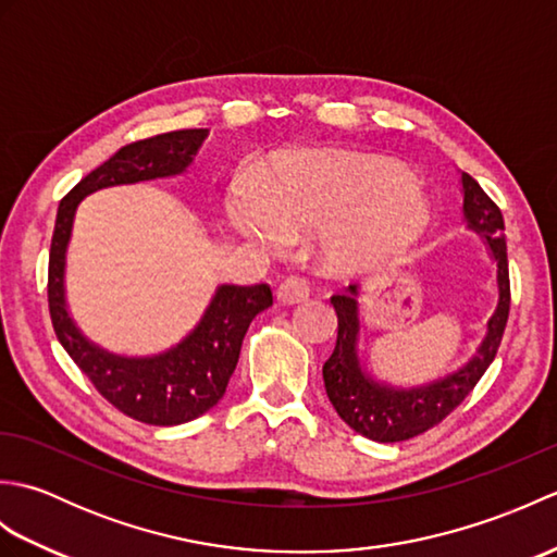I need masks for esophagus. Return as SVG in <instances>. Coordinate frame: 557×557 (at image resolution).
Segmentation results:
<instances>
[{"label":"esophagus","instance_id":"1","mask_svg":"<svg viewBox=\"0 0 557 557\" xmlns=\"http://www.w3.org/2000/svg\"><path fill=\"white\" fill-rule=\"evenodd\" d=\"M309 294H311L309 285H306V282H304V280H299V277H287V280H282L280 285H277V289H275V297H277V301H280V304H285V306L301 304V301L309 299Z\"/></svg>","mask_w":557,"mask_h":557}]
</instances>
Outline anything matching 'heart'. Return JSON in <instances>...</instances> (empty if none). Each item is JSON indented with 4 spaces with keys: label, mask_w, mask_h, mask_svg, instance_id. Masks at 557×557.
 <instances>
[{
    "label": "heart",
    "mask_w": 557,
    "mask_h": 557,
    "mask_svg": "<svg viewBox=\"0 0 557 557\" xmlns=\"http://www.w3.org/2000/svg\"><path fill=\"white\" fill-rule=\"evenodd\" d=\"M227 210L236 230L270 248L325 234V265L345 275L393 263L431 220L429 198L399 162L351 150L304 152L260 196L239 188Z\"/></svg>",
    "instance_id": "heart-1"
}]
</instances>
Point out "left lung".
Segmentation results:
<instances>
[{
    "mask_svg": "<svg viewBox=\"0 0 557 557\" xmlns=\"http://www.w3.org/2000/svg\"><path fill=\"white\" fill-rule=\"evenodd\" d=\"M461 194H465L461 212H465L467 227L486 239L491 258L495 260V285H498V306L488 318L486 335L474 357L461 369L419 387H395L375 381L363 371L359 357L361 313L357 285H349L347 292L330 299L337 313V345L333 357L323 366L325 393L339 419L371 441L399 443L433 429L465 401L498 354L507 313H510V272H507L503 212L467 172H461Z\"/></svg>",
    "mask_w": 557,
    "mask_h": 557,
    "instance_id": "obj_1",
    "label": "left lung"
}]
</instances>
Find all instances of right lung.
I'll return each mask as SVG.
<instances>
[{
    "instance_id": "obj_1",
    "label": "right lung",
    "mask_w": 557,
    "mask_h": 557,
    "mask_svg": "<svg viewBox=\"0 0 557 557\" xmlns=\"http://www.w3.org/2000/svg\"><path fill=\"white\" fill-rule=\"evenodd\" d=\"M206 136L208 128H182L128 144L83 176L57 210L47 270V301L57 339L110 405L150 425H180L218 405L239 361L246 330L272 306V292L268 285H220L198 325L180 345L156 357H120L83 335L66 309V246L83 198L108 186L184 174Z\"/></svg>"
}]
</instances>
